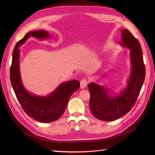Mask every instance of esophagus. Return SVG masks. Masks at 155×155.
Wrapping results in <instances>:
<instances>
[{
	"mask_svg": "<svg viewBox=\"0 0 155 155\" xmlns=\"http://www.w3.org/2000/svg\"><path fill=\"white\" fill-rule=\"evenodd\" d=\"M88 84V82L87 81V80L86 78H84L80 81V87L82 88H84L85 87H87Z\"/></svg>",
	"mask_w": 155,
	"mask_h": 155,
	"instance_id": "1",
	"label": "esophagus"
}]
</instances>
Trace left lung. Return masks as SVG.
<instances>
[{
    "label": "left lung",
    "mask_w": 155,
    "mask_h": 155,
    "mask_svg": "<svg viewBox=\"0 0 155 155\" xmlns=\"http://www.w3.org/2000/svg\"><path fill=\"white\" fill-rule=\"evenodd\" d=\"M121 45L131 49V75L127 88L118 96L111 97L108 90L91 83L88 88L91 94L90 109L97 119L104 121L116 120L131 110L140 94L145 78V65L138 40L127 29H123Z\"/></svg>",
    "instance_id": "obj_1"
}]
</instances>
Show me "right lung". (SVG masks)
Here are the masks:
<instances>
[{"label": "right lung", "instance_id": "add662e5", "mask_svg": "<svg viewBox=\"0 0 155 155\" xmlns=\"http://www.w3.org/2000/svg\"><path fill=\"white\" fill-rule=\"evenodd\" d=\"M37 38L49 37L46 31H38L27 33L16 43L12 53L10 79L13 90L22 108L27 114L41 123H50L58 119L66 109L71 94L80 88V82L71 80L61 84L49 96L38 97L29 94L22 85L19 66V47L30 36Z\"/></svg>", "mask_w": 155, "mask_h": 155}]
</instances>
